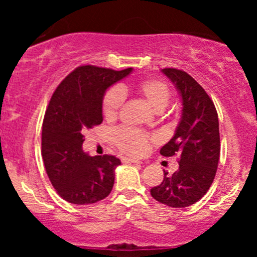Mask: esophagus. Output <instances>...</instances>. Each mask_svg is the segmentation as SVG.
I'll use <instances>...</instances> for the list:
<instances>
[{
	"instance_id": "obj_1",
	"label": "esophagus",
	"mask_w": 257,
	"mask_h": 257,
	"mask_svg": "<svg viewBox=\"0 0 257 257\" xmlns=\"http://www.w3.org/2000/svg\"><path fill=\"white\" fill-rule=\"evenodd\" d=\"M122 162L123 163H137V164H141L143 162L139 161V159H134V158H128V157H124L122 158Z\"/></svg>"
}]
</instances>
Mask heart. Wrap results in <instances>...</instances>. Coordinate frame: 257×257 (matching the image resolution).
Instances as JSON below:
<instances>
[{"label":"heart","instance_id":"b5f03b06","mask_svg":"<svg viewBox=\"0 0 257 257\" xmlns=\"http://www.w3.org/2000/svg\"><path fill=\"white\" fill-rule=\"evenodd\" d=\"M133 91L143 99L155 112H162L169 104L170 89L166 82L149 78L133 85ZM124 104V91L118 87H111L102 98V113L106 119H116ZM113 143L122 152L131 156H141L149 147V135L129 128H118L112 133Z\"/></svg>","mask_w":257,"mask_h":257}]
</instances>
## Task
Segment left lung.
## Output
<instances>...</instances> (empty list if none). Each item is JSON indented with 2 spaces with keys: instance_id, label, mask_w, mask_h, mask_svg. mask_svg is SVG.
Masks as SVG:
<instances>
[{
  "instance_id": "1",
  "label": "left lung",
  "mask_w": 257,
  "mask_h": 257,
  "mask_svg": "<svg viewBox=\"0 0 257 257\" xmlns=\"http://www.w3.org/2000/svg\"><path fill=\"white\" fill-rule=\"evenodd\" d=\"M182 101V113L175 134L161 149L164 157L179 156V169L172 175L164 170L161 185L151 196L173 208L192 205L208 192L220 159L219 118L213 100L187 72L163 69Z\"/></svg>"
}]
</instances>
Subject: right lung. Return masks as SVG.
<instances>
[{
    "instance_id": "obj_1",
    "label": "right lung",
    "mask_w": 257,
    "mask_h": 257,
    "mask_svg": "<svg viewBox=\"0 0 257 257\" xmlns=\"http://www.w3.org/2000/svg\"><path fill=\"white\" fill-rule=\"evenodd\" d=\"M132 71V67L114 71L84 65L66 76L53 93L42 125V157L53 187L69 203L93 204L112 191L120 161L85 153L83 134L101 124L106 90Z\"/></svg>"
}]
</instances>
